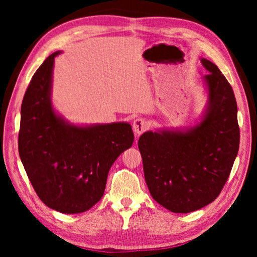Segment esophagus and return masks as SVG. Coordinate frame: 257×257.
<instances>
[{"instance_id": "esophagus-1", "label": "esophagus", "mask_w": 257, "mask_h": 257, "mask_svg": "<svg viewBox=\"0 0 257 257\" xmlns=\"http://www.w3.org/2000/svg\"><path fill=\"white\" fill-rule=\"evenodd\" d=\"M149 128V122L145 119L143 118H137L134 120L133 122V129H134V133L136 134V136H139V135L143 134Z\"/></svg>"}]
</instances>
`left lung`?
<instances>
[{
	"label": "left lung",
	"mask_w": 257,
	"mask_h": 257,
	"mask_svg": "<svg viewBox=\"0 0 257 257\" xmlns=\"http://www.w3.org/2000/svg\"><path fill=\"white\" fill-rule=\"evenodd\" d=\"M206 103L193 125L149 130L139 137L144 176L160 205L189 213L219 196L239 150L237 102L214 63L202 58Z\"/></svg>",
	"instance_id": "left-lung-1"
}]
</instances>
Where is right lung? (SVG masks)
Instances as JSON below:
<instances>
[{
    "label": "right lung",
    "mask_w": 257,
    "mask_h": 257,
    "mask_svg": "<svg viewBox=\"0 0 257 257\" xmlns=\"http://www.w3.org/2000/svg\"><path fill=\"white\" fill-rule=\"evenodd\" d=\"M51 54L33 76L21 104L19 155L35 191L52 210L76 214L103 197L108 171L132 147L128 122L76 124L52 102L55 58Z\"/></svg>",
    "instance_id": "right-lung-1"
}]
</instances>
